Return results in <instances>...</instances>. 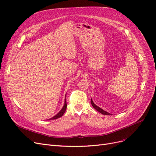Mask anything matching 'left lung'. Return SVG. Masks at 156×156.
Masks as SVG:
<instances>
[{
  "instance_id": "obj_1",
  "label": "left lung",
  "mask_w": 156,
  "mask_h": 156,
  "mask_svg": "<svg viewBox=\"0 0 156 156\" xmlns=\"http://www.w3.org/2000/svg\"><path fill=\"white\" fill-rule=\"evenodd\" d=\"M90 102H91V104H92V106H93L96 110L97 111H98L99 112H100V113H101L102 114H103V115H111V114L110 113H108V112H106L105 111H103L102 108H101L100 107H99L98 106H97L96 105H95L94 103V102H93V100L91 99V100H90Z\"/></svg>"
}]
</instances>
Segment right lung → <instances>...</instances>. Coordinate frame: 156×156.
Segmentation results:
<instances>
[{
    "label": "right lung",
    "mask_w": 156,
    "mask_h": 156,
    "mask_svg": "<svg viewBox=\"0 0 156 156\" xmlns=\"http://www.w3.org/2000/svg\"><path fill=\"white\" fill-rule=\"evenodd\" d=\"M66 108H67V103H66V100H65V103H64V105H63V108L61 109V111L58 113L56 115H55V116H53V118H50V119H50V120H51V119H58V118H60V117H62L63 115V114L65 113V112H66Z\"/></svg>",
    "instance_id": "add662e5"
}]
</instances>
